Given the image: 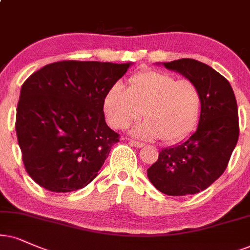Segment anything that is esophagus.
Returning a JSON list of instances; mask_svg holds the SVG:
<instances>
[{"label": "esophagus", "mask_w": 250, "mask_h": 250, "mask_svg": "<svg viewBox=\"0 0 250 250\" xmlns=\"http://www.w3.org/2000/svg\"><path fill=\"white\" fill-rule=\"evenodd\" d=\"M129 143H130L131 145H134L135 147H143L144 146V143H142V142L134 141V140H129Z\"/></svg>", "instance_id": "1"}]
</instances>
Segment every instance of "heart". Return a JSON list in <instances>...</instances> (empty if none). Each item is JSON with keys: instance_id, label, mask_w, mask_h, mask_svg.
Returning <instances> with one entry per match:
<instances>
[{"instance_id": "b5f03b06", "label": "heart", "mask_w": 250, "mask_h": 250, "mask_svg": "<svg viewBox=\"0 0 250 250\" xmlns=\"http://www.w3.org/2000/svg\"><path fill=\"white\" fill-rule=\"evenodd\" d=\"M201 93L188 80H176L163 71H142L132 76L128 90L116 83L104 100V112L113 128L125 129L143 115L144 122L132 134L146 140L170 143L181 140L200 116Z\"/></svg>"}]
</instances>
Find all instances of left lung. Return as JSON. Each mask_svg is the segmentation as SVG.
I'll return each instance as SVG.
<instances>
[{
  "label": "left lung",
  "mask_w": 250,
  "mask_h": 250,
  "mask_svg": "<svg viewBox=\"0 0 250 250\" xmlns=\"http://www.w3.org/2000/svg\"><path fill=\"white\" fill-rule=\"evenodd\" d=\"M163 64L198 87L201 116L190 137L160 151L147 176L163 194L194 195L212 185L229 165L239 138L238 105L229 81L205 63L181 59Z\"/></svg>",
  "instance_id": "left-lung-1"
}]
</instances>
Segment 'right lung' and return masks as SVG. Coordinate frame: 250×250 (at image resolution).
Wrapping results in <instances>:
<instances>
[{"instance_id":"1","label":"right lung","mask_w":250,"mask_h":250,"mask_svg":"<svg viewBox=\"0 0 250 250\" xmlns=\"http://www.w3.org/2000/svg\"><path fill=\"white\" fill-rule=\"evenodd\" d=\"M130 63L60 61L21 85L16 132L25 169L53 192L96 178L120 135L106 125L104 100Z\"/></svg>"}]
</instances>
